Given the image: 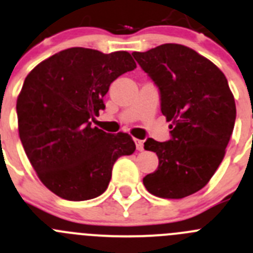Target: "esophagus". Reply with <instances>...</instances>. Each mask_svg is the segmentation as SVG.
Here are the masks:
<instances>
[{
	"mask_svg": "<svg viewBox=\"0 0 253 253\" xmlns=\"http://www.w3.org/2000/svg\"><path fill=\"white\" fill-rule=\"evenodd\" d=\"M135 143H136V147H137L138 151H142V150H143V141L140 140V138H135Z\"/></svg>",
	"mask_w": 253,
	"mask_h": 253,
	"instance_id": "esophagus-1",
	"label": "esophagus"
}]
</instances>
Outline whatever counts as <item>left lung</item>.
I'll list each match as a JSON object with an SVG mask.
<instances>
[{
  "instance_id": "obj_1",
  "label": "left lung",
  "mask_w": 253,
  "mask_h": 253,
  "mask_svg": "<svg viewBox=\"0 0 253 253\" xmlns=\"http://www.w3.org/2000/svg\"><path fill=\"white\" fill-rule=\"evenodd\" d=\"M160 92L161 112L171 138H147L158 170L143 177L151 194L181 199L208 184L222 163L236 121V103L219 68L193 49L164 44L132 53Z\"/></svg>"
}]
</instances>
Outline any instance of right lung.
Segmentation results:
<instances>
[{
	"label": "right lung",
	"mask_w": 253,
	"mask_h": 253,
	"mask_svg": "<svg viewBox=\"0 0 253 253\" xmlns=\"http://www.w3.org/2000/svg\"><path fill=\"white\" fill-rule=\"evenodd\" d=\"M135 68L127 51L70 47L25 79L16 103L20 140L39 179L58 197L81 202L101 195L116 160L136 150L128 133H107L90 122L106 108L111 83Z\"/></svg>",
	"instance_id": "1"
}]
</instances>
